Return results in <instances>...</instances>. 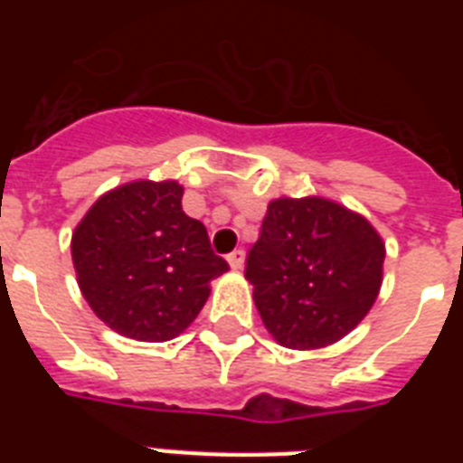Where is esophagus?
Returning <instances> with one entry per match:
<instances>
[{
    "mask_svg": "<svg viewBox=\"0 0 463 463\" xmlns=\"http://www.w3.org/2000/svg\"><path fill=\"white\" fill-rule=\"evenodd\" d=\"M228 264H231V269H235V271H240V269L245 267V250H235V252L228 254Z\"/></svg>",
    "mask_w": 463,
    "mask_h": 463,
    "instance_id": "obj_1",
    "label": "esophagus"
}]
</instances>
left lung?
<instances>
[{
  "label": "left lung",
  "mask_w": 463,
  "mask_h": 463,
  "mask_svg": "<svg viewBox=\"0 0 463 463\" xmlns=\"http://www.w3.org/2000/svg\"><path fill=\"white\" fill-rule=\"evenodd\" d=\"M384 242L367 218L324 196L269 203L245 279L269 334L286 348L336 344L382 286Z\"/></svg>",
  "instance_id": "left-lung-1"
}]
</instances>
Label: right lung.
Returning <instances> with one entry per match:
<instances>
[{"label":"right lung","instance_id":"1","mask_svg":"<svg viewBox=\"0 0 463 463\" xmlns=\"http://www.w3.org/2000/svg\"><path fill=\"white\" fill-rule=\"evenodd\" d=\"M175 180L127 182L105 192L71 235L76 281L112 331L170 341L202 312L228 261L211 250L202 221L182 211Z\"/></svg>","mask_w":463,"mask_h":463}]
</instances>
